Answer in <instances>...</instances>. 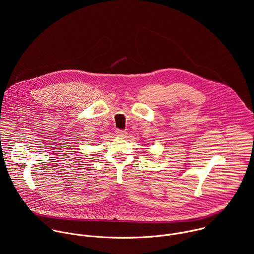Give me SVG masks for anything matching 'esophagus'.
<instances>
[{"mask_svg":"<svg viewBox=\"0 0 254 254\" xmlns=\"http://www.w3.org/2000/svg\"><path fill=\"white\" fill-rule=\"evenodd\" d=\"M116 133H117V135L122 136V137H125L127 134V132L126 130H124V129H117Z\"/></svg>","mask_w":254,"mask_h":254,"instance_id":"34e87169","label":"esophagus"}]
</instances>
